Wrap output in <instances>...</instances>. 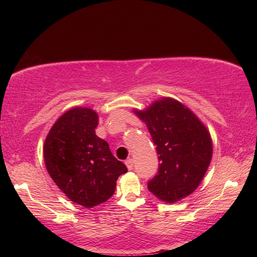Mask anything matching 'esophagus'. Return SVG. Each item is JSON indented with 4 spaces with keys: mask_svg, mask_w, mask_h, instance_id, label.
Listing matches in <instances>:
<instances>
[{
    "mask_svg": "<svg viewBox=\"0 0 257 257\" xmlns=\"http://www.w3.org/2000/svg\"><path fill=\"white\" fill-rule=\"evenodd\" d=\"M124 163H125V166H127L128 170H129V171H132L133 169H134V161H133L132 158H128V159L124 161Z\"/></svg>",
    "mask_w": 257,
    "mask_h": 257,
    "instance_id": "34e87169",
    "label": "esophagus"
}]
</instances>
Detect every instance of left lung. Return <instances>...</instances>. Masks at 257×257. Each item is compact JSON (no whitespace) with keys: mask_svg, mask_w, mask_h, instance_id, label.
<instances>
[{"mask_svg":"<svg viewBox=\"0 0 257 257\" xmlns=\"http://www.w3.org/2000/svg\"><path fill=\"white\" fill-rule=\"evenodd\" d=\"M136 113L147 123L159 155L158 172L148 181L149 191L169 203L190 195L211 162L207 129L189 108L172 98H163Z\"/></svg>","mask_w":257,"mask_h":257,"instance_id":"8db88e82","label":"left lung"}]
</instances>
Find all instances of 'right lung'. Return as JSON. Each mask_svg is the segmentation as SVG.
<instances>
[{"mask_svg":"<svg viewBox=\"0 0 257 257\" xmlns=\"http://www.w3.org/2000/svg\"><path fill=\"white\" fill-rule=\"evenodd\" d=\"M98 114L77 107L54 123L44 144V160L53 181L75 203L96 206L111 198L119 176L127 172L97 137Z\"/></svg>","mask_w":257,"mask_h":257,"instance_id":"obj_1","label":"right lung"}]
</instances>
